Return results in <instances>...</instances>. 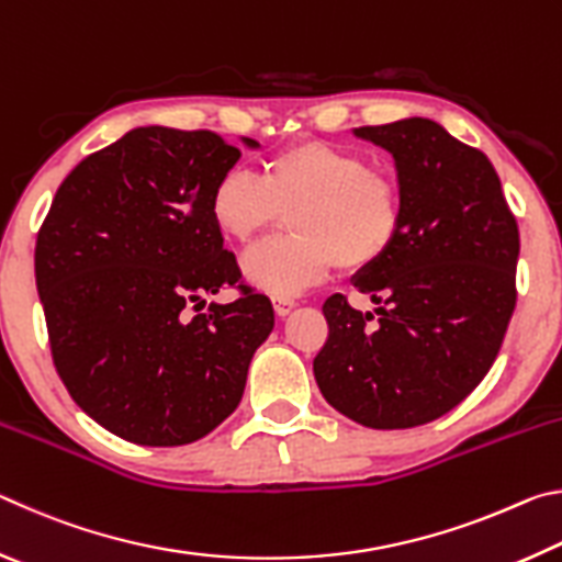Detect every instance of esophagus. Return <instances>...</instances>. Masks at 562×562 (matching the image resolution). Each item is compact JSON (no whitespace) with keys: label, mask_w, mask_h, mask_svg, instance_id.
<instances>
[{"label":"esophagus","mask_w":562,"mask_h":562,"mask_svg":"<svg viewBox=\"0 0 562 562\" xmlns=\"http://www.w3.org/2000/svg\"><path fill=\"white\" fill-rule=\"evenodd\" d=\"M272 307H274V312H278V317H284L292 312L294 300L292 297H272Z\"/></svg>","instance_id":"1"}]
</instances>
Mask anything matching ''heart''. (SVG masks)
Listing matches in <instances>:
<instances>
[{
	"mask_svg": "<svg viewBox=\"0 0 562 562\" xmlns=\"http://www.w3.org/2000/svg\"><path fill=\"white\" fill-rule=\"evenodd\" d=\"M217 231L247 245L288 215L292 235L243 258V272L272 297H294L337 268L364 272L394 250L404 231V193L357 150L307 138L280 148L262 178L233 168L211 190Z\"/></svg>",
	"mask_w": 562,
	"mask_h": 562,
	"instance_id": "1",
	"label": "heart"
}]
</instances>
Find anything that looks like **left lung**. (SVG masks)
<instances>
[{"instance_id": "left-lung-1", "label": "left lung", "mask_w": 562, "mask_h": 562, "mask_svg": "<svg viewBox=\"0 0 562 562\" xmlns=\"http://www.w3.org/2000/svg\"><path fill=\"white\" fill-rule=\"evenodd\" d=\"M386 148L404 193V231L355 288L379 304L361 315L345 294L322 304V396L369 429H414L449 414L483 382L516 310L520 235L486 154L429 119L361 126Z\"/></svg>"}]
</instances>
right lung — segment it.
<instances>
[{
	"label": "right lung",
	"mask_w": 562,
	"mask_h": 562,
	"mask_svg": "<svg viewBox=\"0 0 562 562\" xmlns=\"http://www.w3.org/2000/svg\"><path fill=\"white\" fill-rule=\"evenodd\" d=\"M237 158L215 131L133 128L64 178L36 235L56 374L121 439H203L240 404L272 331L270 300L245 284L207 207ZM225 286L238 300L205 308Z\"/></svg>",
	"instance_id": "obj_1"
}]
</instances>
